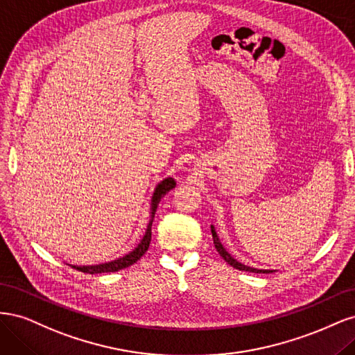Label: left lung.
Here are the masks:
<instances>
[{
    "instance_id": "left-lung-1",
    "label": "left lung",
    "mask_w": 355,
    "mask_h": 355,
    "mask_svg": "<svg viewBox=\"0 0 355 355\" xmlns=\"http://www.w3.org/2000/svg\"><path fill=\"white\" fill-rule=\"evenodd\" d=\"M211 235H213V243H214V247H216V250L219 252V254L222 256V259L227 262V263H230L231 266H234L235 270H240V271H249V272H257V274H268V272H271L270 270H256V268H250V266H247V265H243V263H240L239 261H235L234 257L223 249V245L220 244V241H219V239H218V234H216V231H214V228L211 227Z\"/></svg>"
}]
</instances>
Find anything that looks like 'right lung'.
<instances>
[{"mask_svg":"<svg viewBox=\"0 0 355 355\" xmlns=\"http://www.w3.org/2000/svg\"><path fill=\"white\" fill-rule=\"evenodd\" d=\"M176 187V182L168 178L166 180L161 182V184L157 187L155 192H154V197H153V211H151V220H149V225L146 228V232L144 235L142 241L139 243V245L136 247V249L133 252H130L128 254L120 257V259L116 261H112V262H108V263H101V265H92V266H73L71 265L72 268H75L77 271H81V272H85V274H102V272H115V271H120V270H124V268L130 266L133 263H136L141 257L146 253L148 247H149V243H151V227H153V220H154V216H155V211H157V207L158 204L161 201V198H163L168 191H171Z\"/></svg>","mask_w":355,"mask_h":355,"instance_id":"obj_1","label":"right lung"}]
</instances>
